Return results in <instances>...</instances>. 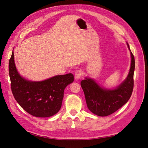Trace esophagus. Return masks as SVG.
I'll return each instance as SVG.
<instances>
[{"instance_id":"obj_1","label":"esophagus","mask_w":148,"mask_h":148,"mask_svg":"<svg viewBox=\"0 0 148 148\" xmlns=\"http://www.w3.org/2000/svg\"><path fill=\"white\" fill-rule=\"evenodd\" d=\"M83 75V72L81 70H78L75 71V78L76 80H78L81 78Z\"/></svg>"}]
</instances>
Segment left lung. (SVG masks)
<instances>
[{"mask_svg":"<svg viewBox=\"0 0 148 148\" xmlns=\"http://www.w3.org/2000/svg\"><path fill=\"white\" fill-rule=\"evenodd\" d=\"M129 50L130 51L127 43ZM131 66L127 78L118 87L107 89L101 87L95 80L86 78L81 82L88 108L91 112L100 117H105L115 112L126 104L130 98L134 86L135 57L130 51Z\"/></svg>","mask_w":148,"mask_h":148,"instance_id":"8db88e82","label":"left lung"}]
</instances>
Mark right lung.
<instances>
[{"instance_id":"add662e5","label":"right lung","mask_w":148,"mask_h":148,"mask_svg":"<svg viewBox=\"0 0 148 148\" xmlns=\"http://www.w3.org/2000/svg\"><path fill=\"white\" fill-rule=\"evenodd\" d=\"M8 71L15 100L26 112L37 117L56 114L61 108L65 88L74 81L71 73L57 75L41 82L26 79L17 71L13 52L9 60Z\"/></svg>"}]
</instances>
